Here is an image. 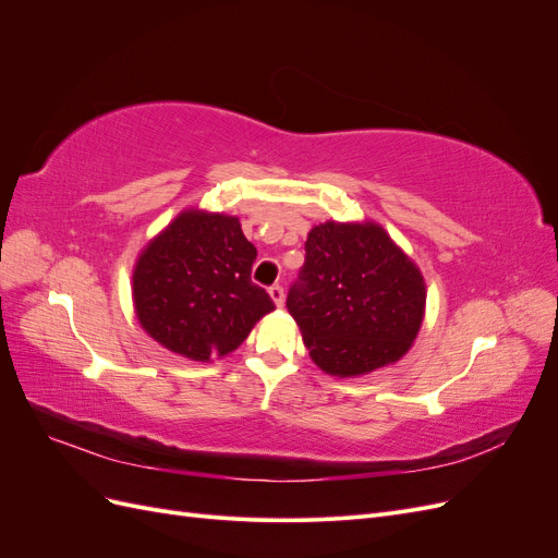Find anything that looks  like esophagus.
<instances>
[{
    "label": "esophagus",
    "mask_w": 558,
    "mask_h": 558,
    "mask_svg": "<svg viewBox=\"0 0 558 558\" xmlns=\"http://www.w3.org/2000/svg\"><path fill=\"white\" fill-rule=\"evenodd\" d=\"M269 298L275 300L277 307H281V305H283V286H279V283L269 286Z\"/></svg>",
    "instance_id": "esophagus-1"
}]
</instances>
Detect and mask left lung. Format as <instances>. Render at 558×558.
Returning a JSON list of instances; mask_svg holds the SVG:
<instances>
[{"mask_svg":"<svg viewBox=\"0 0 558 558\" xmlns=\"http://www.w3.org/2000/svg\"><path fill=\"white\" fill-rule=\"evenodd\" d=\"M286 307L312 361L332 377H359L400 361L424 320L418 267L377 223L314 226Z\"/></svg>","mask_w":558,"mask_h":558,"instance_id":"left-lung-1","label":"left lung"}]
</instances>
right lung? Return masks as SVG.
I'll list each match as a JSON object with an SVG mask.
<instances>
[{"mask_svg": "<svg viewBox=\"0 0 558 558\" xmlns=\"http://www.w3.org/2000/svg\"><path fill=\"white\" fill-rule=\"evenodd\" d=\"M256 256L240 218L179 214L134 265L132 298L142 328L191 361L234 351L275 310L267 291L251 281Z\"/></svg>", "mask_w": 558, "mask_h": 558, "instance_id": "right-lung-1", "label": "right lung"}]
</instances>
